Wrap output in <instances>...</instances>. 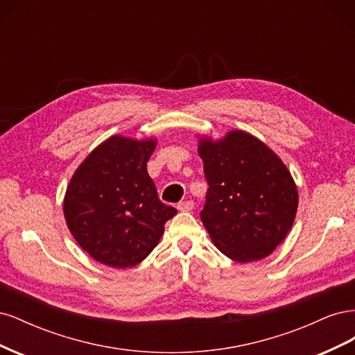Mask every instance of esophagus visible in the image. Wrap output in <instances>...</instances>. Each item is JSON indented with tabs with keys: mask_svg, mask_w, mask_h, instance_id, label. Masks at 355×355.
Returning <instances> with one entry per match:
<instances>
[{
	"mask_svg": "<svg viewBox=\"0 0 355 355\" xmlns=\"http://www.w3.org/2000/svg\"><path fill=\"white\" fill-rule=\"evenodd\" d=\"M176 207H178V210H180V211H191L192 209H194V202H192L191 200L180 201Z\"/></svg>",
	"mask_w": 355,
	"mask_h": 355,
	"instance_id": "esophagus-1",
	"label": "esophagus"
}]
</instances>
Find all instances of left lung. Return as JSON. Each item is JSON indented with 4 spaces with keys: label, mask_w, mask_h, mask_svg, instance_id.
<instances>
[{
    "label": "left lung",
    "mask_w": 355,
    "mask_h": 355,
    "mask_svg": "<svg viewBox=\"0 0 355 355\" xmlns=\"http://www.w3.org/2000/svg\"><path fill=\"white\" fill-rule=\"evenodd\" d=\"M209 191L200 216L213 244L247 263L270 256L292 230L297 188L288 168L261 139L230 130L198 136Z\"/></svg>",
    "instance_id": "obj_1"
}]
</instances>
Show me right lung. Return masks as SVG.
Wrapping results in <instances>:
<instances>
[{
    "mask_svg": "<svg viewBox=\"0 0 355 355\" xmlns=\"http://www.w3.org/2000/svg\"><path fill=\"white\" fill-rule=\"evenodd\" d=\"M157 137L112 135L83 159L63 198L72 237L96 262L136 266L163 237L178 210L161 202L146 163Z\"/></svg>",
    "mask_w": 355,
    "mask_h": 355,
    "instance_id": "add662e5",
    "label": "right lung"
}]
</instances>
